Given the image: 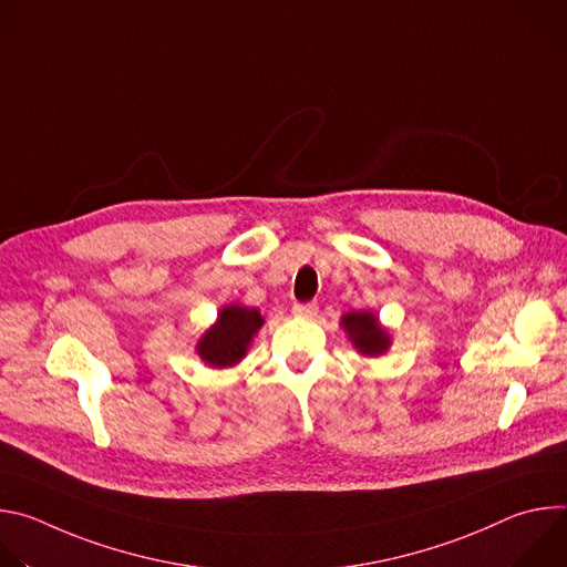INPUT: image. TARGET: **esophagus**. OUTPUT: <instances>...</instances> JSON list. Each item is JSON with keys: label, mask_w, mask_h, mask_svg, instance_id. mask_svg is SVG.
<instances>
[{"label": "esophagus", "mask_w": 567, "mask_h": 567, "mask_svg": "<svg viewBox=\"0 0 567 567\" xmlns=\"http://www.w3.org/2000/svg\"><path fill=\"white\" fill-rule=\"evenodd\" d=\"M293 316L298 318H307V320H313L318 316V307L313 302H307V305H293Z\"/></svg>", "instance_id": "34e87169"}]
</instances>
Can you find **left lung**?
I'll return each instance as SVG.
<instances>
[{"instance_id": "left-lung-1", "label": "left lung", "mask_w": 567, "mask_h": 567, "mask_svg": "<svg viewBox=\"0 0 567 567\" xmlns=\"http://www.w3.org/2000/svg\"><path fill=\"white\" fill-rule=\"evenodd\" d=\"M341 328L361 357H381L392 346L388 328L381 326L374 311H348L341 316Z\"/></svg>"}]
</instances>
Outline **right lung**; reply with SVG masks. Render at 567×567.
<instances>
[{
  "instance_id": "1",
  "label": "right lung",
  "mask_w": 567,
  "mask_h": 567,
  "mask_svg": "<svg viewBox=\"0 0 567 567\" xmlns=\"http://www.w3.org/2000/svg\"><path fill=\"white\" fill-rule=\"evenodd\" d=\"M262 326L265 318L260 309L245 307L239 302L224 305L217 311V320L199 337L195 352L208 368H233L247 357Z\"/></svg>"
}]
</instances>
